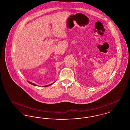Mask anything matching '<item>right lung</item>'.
I'll list each match as a JSON object with an SVG mask.
<instances>
[{
	"mask_svg": "<svg viewBox=\"0 0 130 130\" xmlns=\"http://www.w3.org/2000/svg\"><path fill=\"white\" fill-rule=\"evenodd\" d=\"M30 84H31V85H34V86H37L36 84H34V83H32V82H30V81H28ZM52 84H50V85H47V86H45L44 87H48L50 85H51Z\"/></svg>",
	"mask_w": 130,
	"mask_h": 130,
	"instance_id": "obj_1",
	"label": "right lung"
}]
</instances>
